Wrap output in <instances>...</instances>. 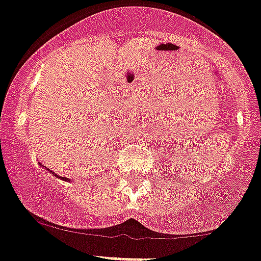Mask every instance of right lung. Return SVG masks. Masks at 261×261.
Masks as SVG:
<instances>
[{"label":"right lung","mask_w":261,"mask_h":261,"mask_svg":"<svg viewBox=\"0 0 261 261\" xmlns=\"http://www.w3.org/2000/svg\"><path fill=\"white\" fill-rule=\"evenodd\" d=\"M49 173H52L53 176H57V174H56L55 172H53V171H49ZM57 177H58V176H57ZM60 178H61V179H65V181H66V179H67L66 177H60ZM67 181H70V179H67Z\"/></svg>","instance_id":"1"}]
</instances>
